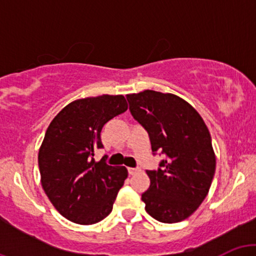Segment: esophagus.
<instances>
[{
    "mask_svg": "<svg viewBox=\"0 0 256 256\" xmlns=\"http://www.w3.org/2000/svg\"><path fill=\"white\" fill-rule=\"evenodd\" d=\"M128 173H130V174H136V173L140 172V168H132V167H128Z\"/></svg>",
    "mask_w": 256,
    "mask_h": 256,
    "instance_id": "34e87169",
    "label": "esophagus"
}]
</instances>
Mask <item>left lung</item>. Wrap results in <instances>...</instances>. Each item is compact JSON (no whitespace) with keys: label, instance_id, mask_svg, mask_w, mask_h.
I'll list each match as a JSON object with an SVG mask.
<instances>
[{"label":"left lung","instance_id":"1","mask_svg":"<svg viewBox=\"0 0 256 256\" xmlns=\"http://www.w3.org/2000/svg\"><path fill=\"white\" fill-rule=\"evenodd\" d=\"M126 98L134 118L148 131L152 150L167 155L158 171H146V213L166 224L189 218L207 196L216 172L208 128L189 102L173 94L144 90Z\"/></svg>","mask_w":256,"mask_h":256}]
</instances>
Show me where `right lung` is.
Instances as JSON below:
<instances>
[{
	"instance_id": "1",
	"label": "right lung",
	"mask_w": 256,
	"mask_h": 256,
	"mask_svg": "<svg viewBox=\"0 0 256 256\" xmlns=\"http://www.w3.org/2000/svg\"><path fill=\"white\" fill-rule=\"evenodd\" d=\"M128 110L122 95H102L72 101L46 128L38 152L40 183L61 216L80 225L101 222L112 212L128 178L125 166L95 161L102 148V128Z\"/></svg>"
}]
</instances>
